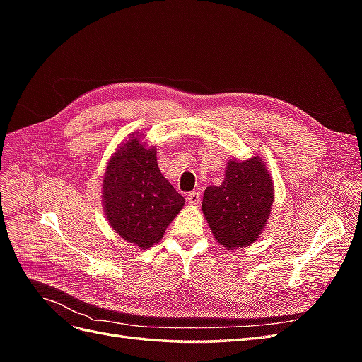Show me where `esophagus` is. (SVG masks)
Instances as JSON below:
<instances>
[{
    "instance_id": "obj_1",
    "label": "esophagus",
    "mask_w": 362,
    "mask_h": 362,
    "mask_svg": "<svg viewBox=\"0 0 362 362\" xmlns=\"http://www.w3.org/2000/svg\"><path fill=\"white\" fill-rule=\"evenodd\" d=\"M187 202H189L190 205H198V204L201 202V193H199L198 190L190 192V193L187 194Z\"/></svg>"
}]
</instances>
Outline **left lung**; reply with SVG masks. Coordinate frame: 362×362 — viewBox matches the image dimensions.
I'll return each mask as SVG.
<instances>
[{
    "label": "left lung",
    "instance_id": "obj_1",
    "mask_svg": "<svg viewBox=\"0 0 362 362\" xmlns=\"http://www.w3.org/2000/svg\"><path fill=\"white\" fill-rule=\"evenodd\" d=\"M273 201L275 185L262 158H233L226 164L223 182L205 189L202 213L216 242L233 250L258 240Z\"/></svg>",
    "mask_w": 362,
    "mask_h": 362
}]
</instances>
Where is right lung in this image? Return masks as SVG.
<instances>
[{
  "mask_svg": "<svg viewBox=\"0 0 362 362\" xmlns=\"http://www.w3.org/2000/svg\"><path fill=\"white\" fill-rule=\"evenodd\" d=\"M185 199L163 177L157 149L133 133L113 152L103 180V208L113 231L139 249L158 243Z\"/></svg>",
  "mask_w": 362,
  "mask_h": 362,
  "instance_id": "right-lung-1",
  "label": "right lung"
}]
</instances>
